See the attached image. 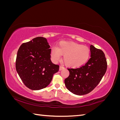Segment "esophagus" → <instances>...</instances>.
<instances>
[{
    "mask_svg": "<svg viewBox=\"0 0 120 120\" xmlns=\"http://www.w3.org/2000/svg\"><path fill=\"white\" fill-rule=\"evenodd\" d=\"M64 68L63 66H60V71L62 70H63V69H64Z\"/></svg>",
    "mask_w": 120,
    "mask_h": 120,
    "instance_id": "1",
    "label": "esophagus"
}]
</instances>
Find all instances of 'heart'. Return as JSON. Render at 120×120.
Here are the masks:
<instances>
[{
    "label": "heart",
    "mask_w": 120,
    "mask_h": 120,
    "mask_svg": "<svg viewBox=\"0 0 120 120\" xmlns=\"http://www.w3.org/2000/svg\"><path fill=\"white\" fill-rule=\"evenodd\" d=\"M90 49L88 47L79 43L61 41L57 47L51 49L50 55L54 62H57L64 55V61L67 66L79 67L88 61L90 56Z\"/></svg>",
    "instance_id": "b5f03b06"
}]
</instances>
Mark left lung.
<instances>
[{
  "instance_id": "1",
  "label": "left lung",
  "mask_w": 120,
  "mask_h": 120,
  "mask_svg": "<svg viewBox=\"0 0 120 120\" xmlns=\"http://www.w3.org/2000/svg\"><path fill=\"white\" fill-rule=\"evenodd\" d=\"M90 58L85 65L68 68L70 75L64 79L66 88L77 95L92 92L101 82L107 68V60L102 50L90 46Z\"/></svg>"
}]
</instances>
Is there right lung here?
I'll return each mask as SVG.
<instances>
[{
  "mask_svg": "<svg viewBox=\"0 0 120 120\" xmlns=\"http://www.w3.org/2000/svg\"><path fill=\"white\" fill-rule=\"evenodd\" d=\"M50 46L45 38L37 37L22 43L18 50L16 70L24 85L32 90L44 89L60 66L50 60Z\"/></svg>",
  "mask_w": 120,
  "mask_h": 120,
  "instance_id": "obj_1",
  "label": "right lung"
}]
</instances>
